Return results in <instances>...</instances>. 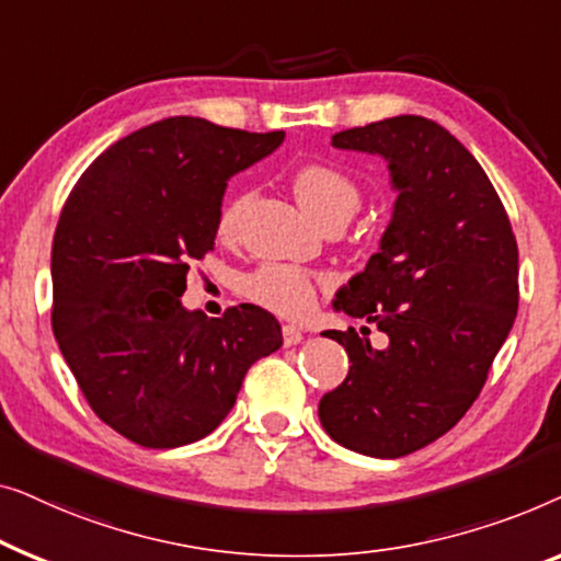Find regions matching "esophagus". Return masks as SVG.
Wrapping results in <instances>:
<instances>
[{"label":"esophagus","mask_w":561,"mask_h":561,"mask_svg":"<svg viewBox=\"0 0 561 561\" xmlns=\"http://www.w3.org/2000/svg\"><path fill=\"white\" fill-rule=\"evenodd\" d=\"M282 337H284V345H297V343H302L305 333L297 325H284L282 328Z\"/></svg>","instance_id":"34e87169"}]
</instances>
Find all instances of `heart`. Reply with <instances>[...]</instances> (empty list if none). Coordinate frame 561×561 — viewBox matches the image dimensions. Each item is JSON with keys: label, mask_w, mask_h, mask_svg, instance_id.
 I'll list each match as a JSON object with an SVG mask.
<instances>
[{"label": "heart", "mask_w": 561, "mask_h": 561, "mask_svg": "<svg viewBox=\"0 0 561 561\" xmlns=\"http://www.w3.org/2000/svg\"><path fill=\"white\" fill-rule=\"evenodd\" d=\"M291 187H295L299 205H302L312 218H320L337 208L353 213L360 201L356 180L345 175L343 170L333 168V164H302V168H297L295 175H291ZM243 205H247V198H243V195H233V198L224 205V210H220L218 233L224 236V239L233 236L236 228H239ZM320 277H314L312 272L302 270V266L279 262L262 264L241 284L243 295H247L251 302L264 307V310L270 312H277L282 318H305V314L314 307Z\"/></svg>", "instance_id": "1"}]
</instances>
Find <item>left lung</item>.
<instances>
[{
  "instance_id": "obj_1",
  "label": "left lung",
  "mask_w": 561,
  "mask_h": 561,
  "mask_svg": "<svg viewBox=\"0 0 561 561\" xmlns=\"http://www.w3.org/2000/svg\"><path fill=\"white\" fill-rule=\"evenodd\" d=\"M333 147L389 164V226L333 302L389 343L374 348L366 328L325 330L351 368L318 414L337 445L393 460L439 439L478 399L516 320L518 249L491 180L439 124L393 116L337 131Z\"/></svg>"
}]
</instances>
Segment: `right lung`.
Masks as SVG:
<instances>
[{"label":"right lung","instance_id":"right-lung-1","mask_svg":"<svg viewBox=\"0 0 561 561\" xmlns=\"http://www.w3.org/2000/svg\"><path fill=\"white\" fill-rule=\"evenodd\" d=\"M284 131L170 116L99 154L62 205L53 239V333L101 422L141 447L203 439L226 420L247 370L282 345L256 305L224 318L187 310L193 259L213 249L236 172Z\"/></svg>","mask_w":561,"mask_h":561}]
</instances>
